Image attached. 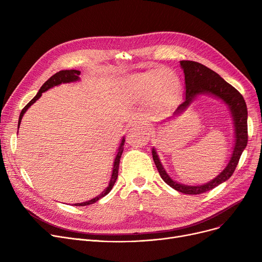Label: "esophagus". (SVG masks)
I'll use <instances>...</instances> for the list:
<instances>
[{
    "label": "esophagus",
    "instance_id": "obj_1",
    "mask_svg": "<svg viewBox=\"0 0 262 262\" xmlns=\"http://www.w3.org/2000/svg\"><path fill=\"white\" fill-rule=\"evenodd\" d=\"M132 127H142L144 129H149L148 124L145 121L141 120V119H137V120L133 121L132 122Z\"/></svg>",
    "mask_w": 262,
    "mask_h": 262
}]
</instances>
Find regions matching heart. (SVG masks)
<instances>
[{
	"mask_svg": "<svg viewBox=\"0 0 262 262\" xmlns=\"http://www.w3.org/2000/svg\"><path fill=\"white\" fill-rule=\"evenodd\" d=\"M181 91V79L169 69H152L132 76L124 88V98L129 103L145 100L155 109L171 106Z\"/></svg>",
	"mask_w": 262,
	"mask_h": 262,
	"instance_id": "b5f03b06",
	"label": "heart"
}]
</instances>
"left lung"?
Segmentation results:
<instances>
[{
	"mask_svg": "<svg viewBox=\"0 0 262 262\" xmlns=\"http://www.w3.org/2000/svg\"><path fill=\"white\" fill-rule=\"evenodd\" d=\"M181 68L185 75V99L184 102L176 108L173 115L166 120L181 116L199 96L210 95L214 99L222 101V103L227 106L233 124V136H235L233 142L235 143H233L232 152L226 167L213 180L203 185L191 186L174 181L161 163L157 149L154 146L152 147L154 162L164 183L185 194H201L229 180V177L235 171L242 152L247 144V108L240 92L211 69L190 60H182Z\"/></svg>",
	"mask_w": 262,
	"mask_h": 262,
	"instance_id": "obj_1",
	"label": "left lung"
}]
</instances>
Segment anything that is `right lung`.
Here are the masks:
<instances>
[{"label": "right lung", "mask_w": 262, "mask_h": 262, "mask_svg": "<svg viewBox=\"0 0 262 262\" xmlns=\"http://www.w3.org/2000/svg\"><path fill=\"white\" fill-rule=\"evenodd\" d=\"M80 71H77V70H62V71H59L57 72L56 74H54L52 77H50L45 84L41 86V88L39 89V91L37 92V94L35 95V98L27 104L23 109L22 112L20 114V117H19V122H18V129L20 127V124H21V121H22V118L24 116V114L27 112V109H29L34 103H36V101H38V99H40V96L42 95L43 92L48 91L49 89L51 88H54L56 86H59L61 84H71V82H76V81H79L80 80ZM124 142H125V137H122V139L120 141V144L117 148V154L115 156V159H114V164H113V171H112V176H110V181H109V184L108 186L104 189V191H102V193L96 195L95 198L89 200V201H86V202H82V203H76L74 204V206H87V205H91V204H94L95 202H98L100 199L104 198L105 195H107L110 191H112L117 178H118V171H119V163H120V158H121V155L123 153V145H124Z\"/></svg>", "instance_id": "1"}]
</instances>
